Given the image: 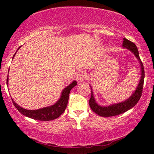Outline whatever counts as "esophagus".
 <instances>
[{
  "mask_svg": "<svg viewBox=\"0 0 154 154\" xmlns=\"http://www.w3.org/2000/svg\"><path fill=\"white\" fill-rule=\"evenodd\" d=\"M85 76V72L83 71H80L78 72L77 75H76V80L78 82V83H82L84 80V78Z\"/></svg>",
  "mask_w": 154,
  "mask_h": 154,
  "instance_id": "1",
  "label": "esophagus"
}]
</instances>
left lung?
<instances>
[{
  "label": "left lung",
  "instance_id": "obj_1",
  "mask_svg": "<svg viewBox=\"0 0 154 154\" xmlns=\"http://www.w3.org/2000/svg\"><path fill=\"white\" fill-rule=\"evenodd\" d=\"M122 47L124 48H126L128 49L132 53H133L134 55L136 57L138 61L139 62L140 66V70H141V75H140V79L138 84L136 90L134 92L132 93V94L130 96V97L126 99V100L122 101L121 103H115L113 105H110L109 106H101L96 103V101L94 98V96L92 88L91 87V98L89 100V105L90 108L92 110L98 114V116L102 117H112L116 116L118 115L122 114L128 111L129 109H132V107L137 105V103L139 102V99L142 94L143 91V83H144V78H145V71H144V67L141 60H140L139 51L137 48L136 45L134 43L131 42L129 40L126 39V38H124L123 44H122Z\"/></svg>",
  "mask_w": 154,
  "mask_h": 154
}]
</instances>
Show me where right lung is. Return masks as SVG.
Wrapping results in <instances>:
<instances>
[{"label":"right lung","mask_w":154,"mask_h":154,"mask_svg":"<svg viewBox=\"0 0 154 154\" xmlns=\"http://www.w3.org/2000/svg\"><path fill=\"white\" fill-rule=\"evenodd\" d=\"M21 48V46L19 47L17 50ZM17 52V51H16ZM15 54L13 56V59H14ZM9 75V72H8ZM9 75L7 76V85H8L9 83ZM77 85V83L76 81H73L71 84H69L68 86H66L64 89L61 92V96L59 98V100L57 102L54 104L53 105L47 106V107H43L39 109H36V110H28V109H24L22 106H20L17 105L16 103H15L14 99L11 98L13 104L14 106L17 108V109L24 116L28 117V118H32L36 120H40V121H50L53 120L58 118V117L60 116V115L64 113L65 109L66 108L68 100H69V94L72 88H74L75 85Z\"/></svg>","instance_id":"obj_1"}]
</instances>
